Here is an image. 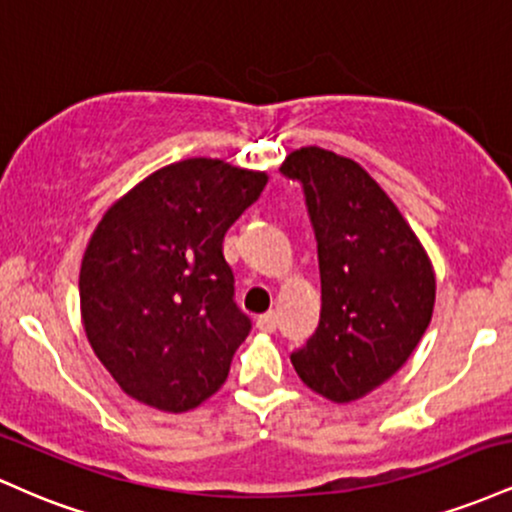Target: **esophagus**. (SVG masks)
Segmentation results:
<instances>
[{
    "mask_svg": "<svg viewBox=\"0 0 512 512\" xmlns=\"http://www.w3.org/2000/svg\"><path fill=\"white\" fill-rule=\"evenodd\" d=\"M257 330H262V332H274L276 330V313H264V315H260L257 317Z\"/></svg>",
    "mask_w": 512,
    "mask_h": 512,
    "instance_id": "obj_1",
    "label": "esophagus"
}]
</instances>
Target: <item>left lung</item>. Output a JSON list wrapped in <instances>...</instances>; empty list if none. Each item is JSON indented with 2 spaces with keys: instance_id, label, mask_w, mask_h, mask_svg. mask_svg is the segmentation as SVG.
Wrapping results in <instances>:
<instances>
[{
  "instance_id": "obj_1",
  "label": "left lung",
  "mask_w": 512,
  "mask_h": 512,
  "mask_svg": "<svg viewBox=\"0 0 512 512\" xmlns=\"http://www.w3.org/2000/svg\"><path fill=\"white\" fill-rule=\"evenodd\" d=\"M281 173L303 185L322 284L320 325L291 363L317 395L354 402L390 380L421 342L436 274L395 202L356 161L305 146Z\"/></svg>"
}]
</instances>
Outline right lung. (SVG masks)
<instances>
[{"mask_svg":"<svg viewBox=\"0 0 512 512\" xmlns=\"http://www.w3.org/2000/svg\"><path fill=\"white\" fill-rule=\"evenodd\" d=\"M264 185L260 170L187 158L105 211L81 260V320L129 397L180 414L226 383L252 322L233 301L223 236Z\"/></svg>","mask_w":512,"mask_h":512,"instance_id":"add662e5","label":"right lung"}]
</instances>
